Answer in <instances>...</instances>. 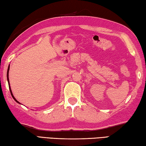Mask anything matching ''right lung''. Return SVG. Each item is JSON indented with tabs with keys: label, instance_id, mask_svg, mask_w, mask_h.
Segmentation results:
<instances>
[{
	"label": "right lung",
	"instance_id": "right-lung-1",
	"mask_svg": "<svg viewBox=\"0 0 146 146\" xmlns=\"http://www.w3.org/2000/svg\"><path fill=\"white\" fill-rule=\"evenodd\" d=\"M9 65L8 66V71H7V80H8V85H9V90H10V92H11V96H12V98H13L14 99V100H15V101L16 102H17V103H19V104H20V103H19L17 100L15 98V97L13 96V94H12V92H11V87H10V85H9V77H8V74H9Z\"/></svg>",
	"mask_w": 146,
	"mask_h": 146
}]
</instances>
